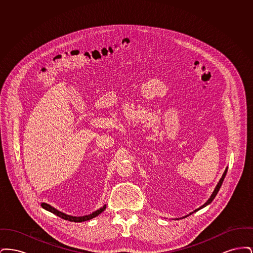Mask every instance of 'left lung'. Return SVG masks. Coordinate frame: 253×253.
<instances>
[{
	"instance_id": "left-lung-1",
	"label": "left lung",
	"mask_w": 253,
	"mask_h": 253,
	"mask_svg": "<svg viewBox=\"0 0 253 253\" xmlns=\"http://www.w3.org/2000/svg\"><path fill=\"white\" fill-rule=\"evenodd\" d=\"M227 171H228V168L226 169V170L224 171V173H223V175H222V177H221V179H220V181H219V183L217 184L216 188H215V190L213 191V193H212V194H211V196L210 197V199L205 203L202 207H200L199 209H197V210H195L193 212H195V211H197L198 210H200V209H202V208H204V207H206L207 205L211 204V202H212V200L215 198V196H216L217 193H218V192H219V190H220V188H221V186H222V183H223V181H224V179H225V176H226V174H227ZM193 212H191L190 214H192V213H193Z\"/></svg>"
}]
</instances>
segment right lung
Listing matches in <instances>:
<instances>
[{
	"mask_svg": "<svg viewBox=\"0 0 253 253\" xmlns=\"http://www.w3.org/2000/svg\"><path fill=\"white\" fill-rule=\"evenodd\" d=\"M42 207L43 209H45L46 211H48L50 212H52V213L56 214L57 216L60 217V218L64 219V220H68V221H70V222H77V223H78V222H84V221H87V220H90V219H92V218H94V217L97 216L98 214H100V213L105 210L106 205H104L101 209L97 210V211H96L95 212H93L92 214L80 217L67 215V214H65V213H63V212H60L59 211H57L56 209H54V208H53V207H51L50 205L45 204V203H42Z\"/></svg>",
	"mask_w": 253,
	"mask_h": 253,
	"instance_id": "obj_1",
	"label": "right lung"
}]
</instances>
